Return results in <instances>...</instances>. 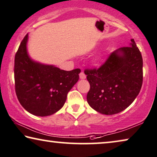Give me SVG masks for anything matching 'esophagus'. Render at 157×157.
<instances>
[{
  "mask_svg": "<svg viewBox=\"0 0 157 157\" xmlns=\"http://www.w3.org/2000/svg\"><path fill=\"white\" fill-rule=\"evenodd\" d=\"M79 78L82 79L86 78V75L85 74V72H81L80 73H79Z\"/></svg>",
  "mask_w": 157,
  "mask_h": 157,
  "instance_id": "obj_1",
  "label": "esophagus"
}]
</instances>
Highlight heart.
Here are the masks:
<instances>
[{"mask_svg": "<svg viewBox=\"0 0 157 157\" xmlns=\"http://www.w3.org/2000/svg\"><path fill=\"white\" fill-rule=\"evenodd\" d=\"M99 61H100V59H99V58H98V59L96 60V63H99Z\"/></svg>", "mask_w": 157, "mask_h": 157, "instance_id": "obj_1", "label": "heart"}]
</instances>
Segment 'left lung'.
<instances>
[{"mask_svg":"<svg viewBox=\"0 0 157 157\" xmlns=\"http://www.w3.org/2000/svg\"><path fill=\"white\" fill-rule=\"evenodd\" d=\"M143 60L134 39L130 46L117 49L99 68L86 69L90 85V106L105 115L127 109L139 94L143 81Z\"/></svg>","mask_w":157,"mask_h":157,"instance_id":"obj_1","label":"left lung"}]
</instances>
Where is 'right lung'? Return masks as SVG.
I'll return each instance as SVG.
<instances>
[{"label":"right lung","instance_id":"right-lung-1","mask_svg":"<svg viewBox=\"0 0 157 157\" xmlns=\"http://www.w3.org/2000/svg\"><path fill=\"white\" fill-rule=\"evenodd\" d=\"M28 34L15 56L14 78L18 101L26 111L37 116L52 115L63 106L67 94L79 79L80 69L71 71L41 64L28 56Z\"/></svg>","mask_w":157,"mask_h":157}]
</instances>
